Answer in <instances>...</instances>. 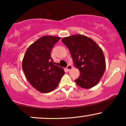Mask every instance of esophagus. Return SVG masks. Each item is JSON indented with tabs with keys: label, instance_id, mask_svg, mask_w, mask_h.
<instances>
[{
	"label": "esophagus",
	"instance_id": "34e87169",
	"mask_svg": "<svg viewBox=\"0 0 126 126\" xmlns=\"http://www.w3.org/2000/svg\"><path fill=\"white\" fill-rule=\"evenodd\" d=\"M72 69V66L70 64H68L67 67H66V70L67 72H69Z\"/></svg>",
	"mask_w": 126,
	"mask_h": 126
}]
</instances>
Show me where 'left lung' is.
Masks as SVG:
<instances>
[{"label":"left lung","instance_id":"obj_1","mask_svg":"<svg viewBox=\"0 0 126 126\" xmlns=\"http://www.w3.org/2000/svg\"><path fill=\"white\" fill-rule=\"evenodd\" d=\"M62 41L69 48L75 66L80 72L75 80L76 84L85 89L95 86L106 67L102 49L92 39L80 34L65 37Z\"/></svg>","mask_w":126,"mask_h":126}]
</instances>
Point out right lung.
I'll return each instance as SVG.
<instances>
[{
	"mask_svg": "<svg viewBox=\"0 0 126 126\" xmlns=\"http://www.w3.org/2000/svg\"><path fill=\"white\" fill-rule=\"evenodd\" d=\"M60 37L43 36L28 47L22 61V69L30 84L39 92L48 93L58 86L64 74L54 64L51 51Z\"/></svg>",
	"mask_w": 126,
	"mask_h": 126,
	"instance_id": "right-lung-1",
	"label": "right lung"
}]
</instances>
